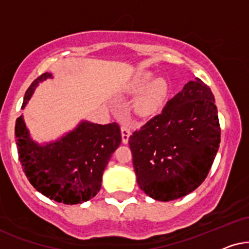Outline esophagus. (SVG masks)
Here are the masks:
<instances>
[{
	"label": "esophagus",
	"instance_id": "obj_1",
	"mask_svg": "<svg viewBox=\"0 0 249 249\" xmlns=\"http://www.w3.org/2000/svg\"><path fill=\"white\" fill-rule=\"evenodd\" d=\"M121 131H122V141H123V143H127L128 138H130V135H131V127L128 126V125L124 124L122 126Z\"/></svg>",
	"mask_w": 249,
	"mask_h": 249
}]
</instances>
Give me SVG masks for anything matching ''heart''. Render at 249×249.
<instances>
[{"instance_id":"b5f03b06","label":"heart","mask_w":249,"mask_h":249,"mask_svg":"<svg viewBox=\"0 0 249 249\" xmlns=\"http://www.w3.org/2000/svg\"><path fill=\"white\" fill-rule=\"evenodd\" d=\"M154 75L150 71H142L131 83L130 90L138 92L143 90ZM168 93V84L164 78H157L139 95L135 101V110L141 116H151L159 111Z\"/></svg>"}]
</instances>
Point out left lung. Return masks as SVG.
I'll list each match as a JSON object with an SVG mask.
<instances>
[{
	"instance_id": "left-lung-1",
	"label": "left lung",
	"mask_w": 249,
	"mask_h": 249,
	"mask_svg": "<svg viewBox=\"0 0 249 249\" xmlns=\"http://www.w3.org/2000/svg\"><path fill=\"white\" fill-rule=\"evenodd\" d=\"M220 141L210 86L199 78L188 82L160 114L128 139L139 187L160 201L190 194L206 178Z\"/></svg>"
}]
</instances>
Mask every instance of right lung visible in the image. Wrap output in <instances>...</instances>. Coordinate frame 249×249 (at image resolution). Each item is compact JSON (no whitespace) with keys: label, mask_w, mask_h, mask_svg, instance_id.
<instances>
[{"label":"right lung","mask_w":249,"mask_h":249,"mask_svg":"<svg viewBox=\"0 0 249 249\" xmlns=\"http://www.w3.org/2000/svg\"><path fill=\"white\" fill-rule=\"evenodd\" d=\"M53 78L44 72L26 91L24 108L39 83ZM15 135L22 171L38 192L66 205L90 200L101 188L102 174L122 142L117 123L100 125L83 121L59 140L44 145L29 137L22 116L17 118Z\"/></svg>","instance_id":"1"}]
</instances>
